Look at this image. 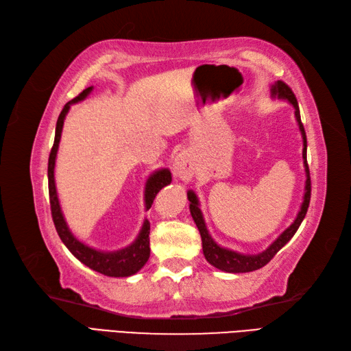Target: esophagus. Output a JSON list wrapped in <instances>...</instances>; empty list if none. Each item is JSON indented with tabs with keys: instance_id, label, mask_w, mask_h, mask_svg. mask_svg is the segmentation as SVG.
I'll return each instance as SVG.
<instances>
[{
	"instance_id": "esophagus-1",
	"label": "esophagus",
	"mask_w": 351,
	"mask_h": 351,
	"mask_svg": "<svg viewBox=\"0 0 351 351\" xmlns=\"http://www.w3.org/2000/svg\"><path fill=\"white\" fill-rule=\"evenodd\" d=\"M174 171L176 176L182 178L183 182H189L195 173V162L189 153H180L174 159Z\"/></svg>"
}]
</instances>
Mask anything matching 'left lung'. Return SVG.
Returning a JSON list of instances; mask_svg holds the SVG:
<instances>
[{
  "label": "left lung",
  "mask_w": 351,
  "mask_h": 351,
  "mask_svg": "<svg viewBox=\"0 0 351 351\" xmlns=\"http://www.w3.org/2000/svg\"><path fill=\"white\" fill-rule=\"evenodd\" d=\"M272 97H278L281 99H287L290 104L295 107V117L296 122L299 125V130H301L302 134V140H304V150H302V158H304V167H305V173H306V182H305V195H304V202L301 205V211L298 213V216L295 219V221L290 225L283 234H281L277 240L272 243L267 250L259 253V254H241L237 253L232 250L223 249V247L217 245L213 238L210 237L207 226H205V221L202 217V213L199 210V202L196 195L189 191L187 192V199L191 201V215L195 220L196 226H198V230L201 234V240H202V252L205 259H207L213 267H216L221 271L226 272H250V271H256L262 267H265L274 256L278 253V250L281 247H285V244L289 243L290 238L295 235V232L298 230V228L301 226L302 220L306 215V210H308L310 205V199H311V178H310V168H308V162H306V135H305V130L304 125L301 122V113H299V106L295 93L292 92L287 84L285 82L278 80L274 86L271 89Z\"/></svg>",
  "instance_id": "8db88e82"
}]
</instances>
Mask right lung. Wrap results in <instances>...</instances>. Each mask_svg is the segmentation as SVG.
Wrapping results in <instances>:
<instances>
[{"mask_svg": "<svg viewBox=\"0 0 351 351\" xmlns=\"http://www.w3.org/2000/svg\"><path fill=\"white\" fill-rule=\"evenodd\" d=\"M90 90H92V86L80 92L74 99L68 101L64 106L61 114L58 117L55 141H53L52 150H50L49 165H47L50 211H52V219H53V223L59 238H61L62 243L66 245V249L70 250L82 263L86 265V267H89L90 269L101 272V274L108 276V277H130L144 267V263L147 262L150 256V238H149L150 223L149 221L147 220L144 221L138 238H136L131 245H128L119 252H98L95 249H92V247H88L83 243H80L70 232V229L66 226V221L62 216L61 207H59V201L56 195L53 171H55L56 152H58L59 140H61V132L64 126V119H65V114L68 113V110H70V106L74 104V102H79L86 98L90 93ZM169 183H171V173L168 169H159L149 178L146 184V193H144L147 210L152 207L153 199L156 198L158 192L162 189V187Z\"/></svg>", "mask_w": 351, "mask_h": 351, "instance_id": "right-lung-1", "label": "right lung"}]
</instances>
